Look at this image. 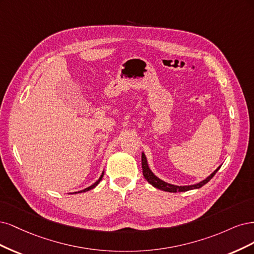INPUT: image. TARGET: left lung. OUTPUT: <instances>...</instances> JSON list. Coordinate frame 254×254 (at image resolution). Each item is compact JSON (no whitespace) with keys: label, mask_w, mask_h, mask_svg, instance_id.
Listing matches in <instances>:
<instances>
[{"label":"left lung","mask_w":254,"mask_h":254,"mask_svg":"<svg viewBox=\"0 0 254 254\" xmlns=\"http://www.w3.org/2000/svg\"><path fill=\"white\" fill-rule=\"evenodd\" d=\"M141 166H142V173L144 178L146 179V182H148L150 185H152L153 187L156 188V189L162 190V191H166V192H171V193H176V192H186V191H189V190H195V189H199L202 186L206 185L207 183H209L211 181V178L213 177L216 172L220 169L219 166L213 173H211L206 179H203V181L197 183V184H194V185H188V186H177V185H172L169 184L165 181H162L158 176L155 175L152 170L149 167V163H148V159H146L145 154L142 152L141 153Z\"/></svg>","instance_id":"obj_1"}]
</instances>
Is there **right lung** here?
Returning a JSON list of instances; mask_svg holds the SVG:
<instances>
[{
    "label": "right lung",
    "mask_w": 254,
    "mask_h": 254,
    "mask_svg": "<svg viewBox=\"0 0 254 254\" xmlns=\"http://www.w3.org/2000/svg\"><path fill=\"white\" fill-rule=\"evenodd\" d=\"M103 175H104V171L102 172V174L100 175V177H99V179H98V181L96 182V183H94L92 186H89V187H87V188H85V189H83V190H81V191H78V192H73L72 194H77V193H82V192H86V191H89V190H92V189H94V188L99 184L100 182H101V179H102V177H103Z\"/></svg>",
    "instance_id": "1"
}]
</instances>
